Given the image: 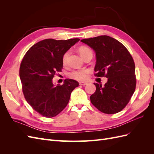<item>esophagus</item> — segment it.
Returning a JSON list of instances; mask_svg holds the SVG:
<instances>
[{"mask_svg":"<svg viewBox=\"0 0 154 154\" xmlns=\"http://www.w3.org/2000/svg\"><path fill=\"white\" fill-rule=\"evenodd\" d=\"M79 84H80V85H86L87 84V83L84 82H79Z\"/></svg>","mask_w":154,"mask_h":154,"instance_id":"1","label":"esophagus"}]
</instances>
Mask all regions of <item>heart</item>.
I'll return each mask as SVG.
<instances>
[{
  "instance_id": "1",
  "label": "heart",
  "mask_w": 154,
  "mask_h": 154,
  "mask_svg": "<svg viewBox=\"0 0 154 154\" xmlns=\"http://www.w3.org/2000/svg\"><path fill=\"white\" fill-rule=\"evenodd\" d=\"M78 51H79V53H80L81 57L83 58L88 53H92V50L89 48H88L87 46H84V45L80 46V47L78 48ZM69 53H70V51H67L63 54L62 57V61L63 65L67 64ZM88 74H89V70L87 69L73 70L72 71H71L69 74V76L72 79H74V80L83 81V80H86L88 78Z\"/></svg>"
}]
</instances>
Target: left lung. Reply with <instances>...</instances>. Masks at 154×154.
<instances>
[{"instance_id":"1","label":"left lung","mask_w":154,"mask_h":154,"mask_svg":"<svg viewBox=\"0 0 154 154\" xmlns=\"http://www.w3.org/2000/svg\"><path fill=\"white\" fill-rule=\"evenodd\" d=\"M94 50L97 77L108 78L103 87L94 83L96 90L90 97L92 104L108 114L122 111L128 103L136 86L134 59L125 45L106 35L81 40Z\"/></svg>"}]
</instances>
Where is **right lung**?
<instances>
[{"label": "right lung", "mask_w": 154, "mask_h": 154, "mask_svg": "<svg viewBox=\"0 0 154 154\" xmlns=\"http://www.w3.org/2000/svg\"><path fill=\"white\" fill-rule=\"evenodd\" d=\"M79 40H43L30 48L22 60L19 74L23 94L32 109L44 117L53 118L61 112L71 92L79 85L69 79L54 86L52 80L57 72H62L63 54Z\"/></svg>", "instance_id": "obj_1"}]
</instances>
